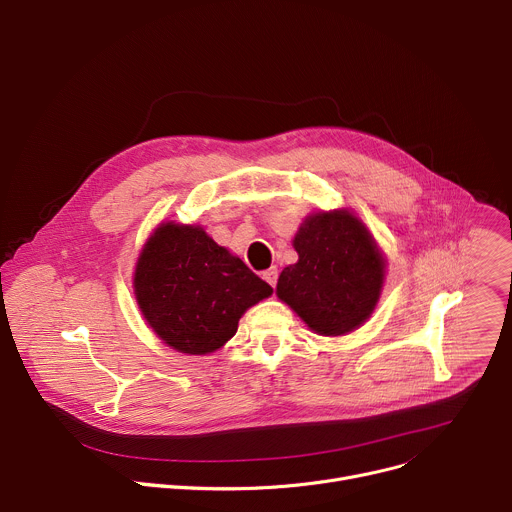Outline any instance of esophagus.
Masks as SVG:
<instances>
[{
	"mask_svg": "<svg viewBox=\"0 0 512 512\" xmlns=\"http://www.w3.org/2000/svg\"><path fill=\"white\" fill-rule=\"evenodd\" d=\"M277 273H280V271H277V267H269V269L263 271V280H265L271 288H275V284H277Z\"/></svg>",
	"mask_w": 512,
	"mask_h": 512,
	"instance_id": "1",
	"label": "esophagus"
}]
</instances>
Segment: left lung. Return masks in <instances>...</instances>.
Instances as JSON below:
<instances>
[{"mask_svg": "<svg viewBox=\"0 0 512 512\" xmlns=\"http://www.w3.org/2000/svg\"><path fill=\"white\" fill-rule=\"evenodd\" d=\"M298 261L284 267L275 294L310 331L341 337L376 310L386 257L363 220L347 208L308 214L292 241Z\"/></svg>", "mask_w": 512, "mask_h": 512, "instance_id": "obj_1", "label": "left lung"}]
</instances>
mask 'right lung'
<instances>
[{"instance_id": "1", "label": "right lung", "mask_w": 512, "mask_h": 512, "mask_svg": "<svg viewBox=\"0 0 512 512\" xmlns=\"http://www.w3.org/2000/svg\"><path fill=\"white\" fill-rule=\"evenodd\" d=\"M132 286L153 333L188 355L224 347L241 316L273 292L200 224L173 220L151 232L136 259Z\"/></svg>"}]
</instances>
